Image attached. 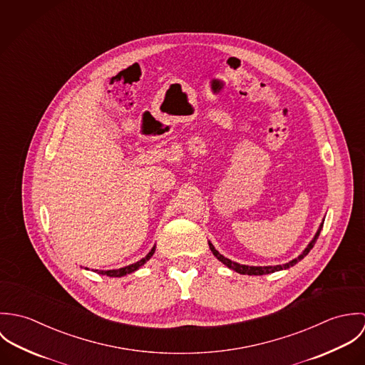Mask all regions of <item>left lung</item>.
Listing matches in <instances>:
<instances>
[{
	"mask_svg": "<svg viewBox=\"0 0 365 365\" xmlns=\"http://www.w3.org/2000/svg\"><path fill=\"white\" fill-rule=\"evenodd\" d=\"M322 227H323V223L320 225V227H319L317 233L314 235L312 242L308 245V247L304 250V253H302L301 256H298L295 260L289 261V262L282 264V265H274V267H271V265H268V267H249V265L237 264V262H235V261H230L229 259L223 257V256H222V255H220V253H219V252L212 246V243H209V249H210V252L213 253V256H215L217 260L222 261L225 265H227L229 268L235 269V271H236V272H239V274H247V275H264V274H271V272H275V271H279V269L289 268V267L295 265L298 261L302 260V259H304V257H305V256L312 250L313 246H314V243H316V240H317V237H319V235H320Z\"/></svg>",
	"mask_w": 365,
	"mask_h": 365,
	"instance_id": "1",
	"label": "left lung"
}]
</instances>
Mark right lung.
<instances>
[{"instance_id": "add662e5", "label": "right lung", "mask_w": 365, "mask_h": 365, "mask_svg": "<svg viewBox=\"0 0 365 365\" xmlns=\"http://www.w3.org/2000/svg\"><path fill=\"white\" fill-rule=\"evenodd\" d=\"M153 253H155V247L152 249V252H150L145 259H142V260L138 261V262H135V264H130V265H128V267H123V268H119V269H108V271H98V269H96V271H97L98 274L106 275V277H123V275H126V274H130V272L136 271L139 267H142L146 261L149 260V259L153 256Z\"/></svg>"}]
</instances>
